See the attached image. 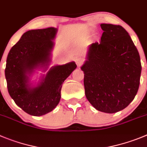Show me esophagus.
I'll return each mask as SVG.
<instances>
[{
	"instance_id": "esophagus-1",
	"label": "esophagus",
	"mask_w": 147,
	"mask_h": 147,
	"mask_svg": "<svg viewBox=\"0 0 147 147\" xmlns=\"http://www.w3.org/2000/svg\"><path fill=\"white\" fill-rule=\"evenodd\" d=\"M75 62H76V65H77L78 66H80L83 63L84 60H83L82 58H81V57H77V58L75 59Z\"/></svg>"
}]
</instances>
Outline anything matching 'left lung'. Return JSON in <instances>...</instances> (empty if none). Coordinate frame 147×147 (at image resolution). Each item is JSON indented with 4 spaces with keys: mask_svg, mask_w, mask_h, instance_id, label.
Returning <instances> with one entry per match:
<instances>
[{
    "mask_svg": "<svg viewBox=\"0 0 147 147\" xmlns=\"http://www.w3.org/2000/svg\"><path fill=\"white\" fill-rule=\"evenodd\" d=\"M100 27V41L90 44L81 69L89 102L98 111L113 114L127 107L137 94L141 60L125 28L112 24Z\"/></svg>",
    "mask_w": 147,
    "mask_h": 147,
    "instance_id": "1",
    "label": "left lung"
}]
</instances>
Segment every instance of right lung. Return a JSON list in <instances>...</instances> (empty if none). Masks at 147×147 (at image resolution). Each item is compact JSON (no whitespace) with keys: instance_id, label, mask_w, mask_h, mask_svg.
<instances>
[{"instance_id":"add662e5","label":"right lung","mask_w":147,"mask_h":147,"mask_svg":"<svg viewBox=\"0 0 147 147\" xmlns=\"http://www.w3.org/2000/svg\"><path fill=\"white\" fill-rule=\"evenodd\" d=\"M57 33L55 28L28 30L8 55L5 69L8 91L16 104L30 115H44L57 106L63 82L76 68L74 61L55 65L36 85L30 82L36 70L46 71L49 68Z\"/></svg>"}]
</instances>
